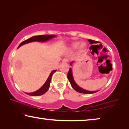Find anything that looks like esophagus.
<instances>
[{
    "label": "esophagus",
    "mask_w": 129,
    "mask_h": 129,
    "mask_svg": "<svg viewBox=\"0 0 129 129\" xmlns=\"http://www.w3.org/2000/svg\"><path fill=\"white\" fill-rule=\"evenodd\" d=\"M62 61L63 62H68V60L67 58H64V59L62 60Z\"/></svg>",
    "instance_id": "1"
}]
</instances>
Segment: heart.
<instances>
[{
    "instance_id": "heart-1",
    "label": "heart",
    "mask_w": 129,
    "mask_h": 129,
    "mask_svg": "<svg viewBox=\"0 0 129 129\" xmlns=\"http://www.w3.org/2000/svg\"><path fill=\"white\" fill-rule=\"evenodd\" d=\"M72 47L73 48H77L78 51L80 52L84 51L86 48V44L84 42H75L72 44Z\"/></svg>"
}]
</instances>
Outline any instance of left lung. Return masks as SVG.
I'll list each match as a JSON object with an SVG mask.
<instances>
[{
    "instance_id": "8db88e82",
    "label": "left lung",
    "mask_w": 129,
    "mask_h": 129,
    "mask_svg": "<svg viewBox=\"0 0 129 129\" xmlns=\"http://www.w3.org/2000/svg\"><path fill=\"white\" fill-rule=\"evenodd\" d=\"M88 41H89V43H90V44H94V43H97V41L93 40H88ZM72 62H71V65L72 64ZM67 77H68V78L70 83H71L72 87V88L75 89L76 91H78V92L81 93H84V94H93V93L97 92L98 91V90L88 91V90H85V89L80 88V86H78L76 84L75 80H74V79H73V75H72V72L71 68H70L69 70L68 73Z\"/></svg>"
}]
</instances>
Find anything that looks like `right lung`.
<instances>
[{
  "label": "right lung",
  "instance_id": "obj_1",
  "mask_svg": "<svg viewBox=\"0 0 129 129\" xmlns=\"http://www.w3.org/2000/svg\"><path fill=\"white\" fill-rule=\"evenodd\" d=\"M56 35H44L35 36L32 37V38L27 39V40L23 41V42H21L20 44L19 45L18 48L21 47V45L33 42V41H46L50 40V39H51L52 38H53ZM57 70H53V71H52L51 72V73L49 76L48 79L47 80L46 82H45V84L43 85V86L41 87V88L39 89V90L32 93H25L28 95H31V96H38V95H43V94L46 93L47 90H48L49 88L50 82H51L52 75H53V74Z\"/></svg>",
  "mask_w": 129,
  "mask_h": 129
}]
</instances>
